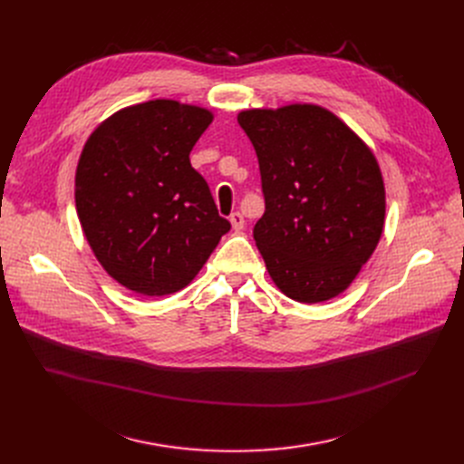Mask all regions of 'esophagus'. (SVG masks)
Wrapping results in <instances>:
<instances>
[{
  "label": "esophagus",
  "mask_w": 464,
  "mask_h": 464,
  "mask_svg": "<svg viewBox=\"0 0 464 464\" xmlns=\"http://www.w3.org/2000/svg\"><path fill=\"white\" fill-rule=\"evenodd\" d=\"M230 225H232V228H234L236 232H239V230H244V225H246V220H244V215H241L239 211H234V213L230 215Z\"/></svg>",
  "instance_id": "34e87169"
}]
</instances>
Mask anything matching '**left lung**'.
Segmentation results:
<instances>
[{
	"mask_svg": "<svg viewBox=\"0 0 464 464\" xmlns=\"http://www.w3.org/2000/svg\"><path fill=\"white\" fill-rule=\"evenodd\" d=\"M266 211L253 228L277 289L317 304L342 295L376 251L385 185L372 149L315 103L244 109Z\"/></svg>",
	"mask_w": 464,
	"mask_h": 464,
	"instance_id": "left-lung-1",
	"label": "left lung"
}]
</instances>
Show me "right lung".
Instances as JSON below:
<instances>
[{
    "label": "right lung",
    "mask_w": 464,
    "mask_h": 464,
    "mask_svg": "<svg viewBox=\"0 0 464 464\" xmlns=\"http://www.w3.org/2000/svg\"><path fill=\"white\" fill-rule=\"evenodd\" d=\"M211 122L206 107L149 100L107 117L81 150L82 234L102 268L131 293L185 289L230 230L188 159Z\"/></svg>",
    "instance_id": "obj_1"
}]
</instances>
